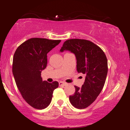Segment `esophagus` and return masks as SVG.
<instances>
[{"label": "esophagus", "mask_w": 130, "mask_h": 130, "mask_svg": "<svg viewBox=\"0 0 130 130\" xmlns=\"http://www.w3.org/2000/svg\"><path fill=\"white\" fill-rule=\"evenodd\" d=\"M67 84V83H65V82H62V81H60V82H59V85H60V86H66Z\"/></svg>", "instance_id": "obj_1"}]
</instances>
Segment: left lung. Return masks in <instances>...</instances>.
Returning a JSON list of instances; mask_svg holds the SVG:
<instances>
[{"mask_svg":"<svg viewBox=\"0 0 130 130\" xmlns=\"http://www.w3.org/2000/svg\"><path fill=\"white\" fill-rule=\"evenodd\" d=\"M60 51L73 53L76 59L77 72L85 75L81 88L75 86V92L69 96L70 103L78 109L87 107L96 100L104 86L108 72L105 54L93 42L81 39L65 41Z\"/></svg>","mask_w":130,"mask_h":130,"instance_id":"left-lung-1","label":"left lung"}]
</instances>
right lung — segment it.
I'll use <instances>...</instances> for the list:
<instances>
[{
	"label": "right lung",
	"instance_id": "right-lung-1",
	"mask_svg": "<svg viewBox=\"0 0 130 130\" xmlns=\"http://www.w3.org/2000/svg\"><path fill=\"white\" fill-rule=\"evenodd\" d=\"M61 40L32 38L19 45L13 58L12 73L16 85L26 103L42 109L49 105L58 83L43 81L41 72L47 65V54Z\"/></svg>",
	"mask_w": 130,
	"mask_h": 130
}]
</instances>
